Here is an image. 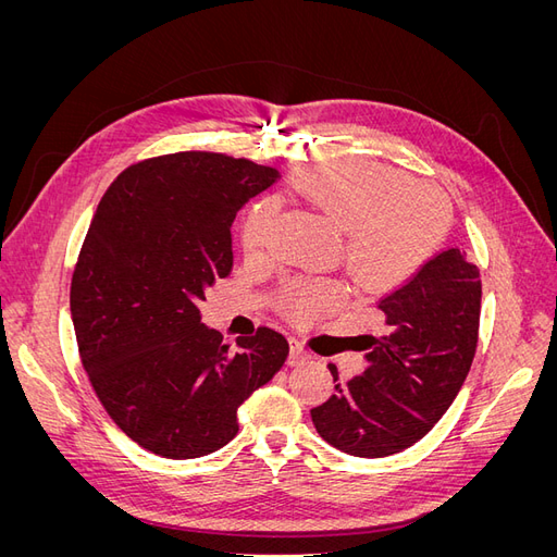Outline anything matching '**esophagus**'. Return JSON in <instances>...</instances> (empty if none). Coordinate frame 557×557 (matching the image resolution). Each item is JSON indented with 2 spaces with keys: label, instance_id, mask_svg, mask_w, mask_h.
<instances>
[{
  "label": "esophagus",
  "instance_id": "obj_1",
  "mask_svg": "<svg viewBox=\"0 0 557 557\" xmlns=\"http://www.w3.org/2000/svg\"><path fill=\"white\" fill-rule=\"evenodd\" d=\"M311 356H309V350L301 346L297 339H290V356H288V364H299V362H305V360H309Z\"/></svg>",
  "mask_w": 557,
  "mask_h": 557
}]
</instances>
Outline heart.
I'll list each match as a JSON object with an SVG mask.
<instances>
[{
    "mask_svg": "<svg viewBox=\"0 0 557 557\" xmlns=\"http://www.w3.org/2000/svg\"><path fill=\"white\" fill-rule=\"evenodd\" d=\"M293 188L332 225L346 232L344 260L367 288H391L418 272L440 246L448 211L444 199L393 166L367 160H336L301 170ZM276 221L274 201L252 205L242 223V246L264 248ZM342 290L330 283L293 285L283 309L295 320H311L334 309Z\"/></svg>",
    "mask_w": 557,
    "mask_h": 557,
    "instance_id": "1",
    "label": "heart"
}]
</instances>
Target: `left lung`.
<instances>
[{
	"instance_id": "obj_1",
	"label": "left lung",
	"mask_w": 557,
	"mask_h": 557,
	"mask_svg": "<svg viewBox=\"0 0 557 557\" xmlns=\"http://www.w3.org/2000/svg\"><path fill=\"white\" fill-rule=\"evenodd\" d=\"M379 309L385 330L362 336V376L336 383L311 409L318 434L356 458L413 446L460 393L479 342V267L460 248H446L381 297ZM330 372L339 381L334 364Z\"/></svg>"
}]
</instances>
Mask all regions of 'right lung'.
Segmentation results:
<instances>
[{
  "label": "right lung",
  "instance_id": "1",
  "mask_svg": "<svg viewBox=\"0 0 557 557\" xmlns=\"http://www.w3.org/2000/svg\"><path fill=\"white\" fill-rule=\"evenodd\" d=\"M276 178L244 158L162 156L127 166L92 215L70 295L81 362L113 423L162 458L232 442L237 409L288 358L269 327L230 350L197 307L232 272L234 215Z\"/></svg>",
  "mask_w": 557,
  "mask_h": 557
}]
</instances>
